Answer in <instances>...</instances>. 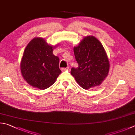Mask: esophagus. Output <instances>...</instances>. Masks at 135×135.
<instances>
[{
  "label": "esophagus",
  "mask_w": 135,
  "mask_h": 135,
  "mask_svg": "<svg viewBox=\"0 0 135 135\" xmlns=\"http://www.w3.org/2000/svg\"><path fill=\"white\" fill-rule=\"evenodd\" d=\"M68 69H69V68H62V71H65V70H68Z\"/></svg>",
  "instance_id": "1"
}]
</instances>
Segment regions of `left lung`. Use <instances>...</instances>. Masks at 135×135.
I'll return each mask as SVG.
<instances>
[{
    "mask_svg": "<svg viewBox=\"0 0 135 135\" xmlns=\"http://www.w3.org/2000/svg\"><path fill=\"white\" fill-rule=\"evenodd\" d=\"M77 68L70 73L84 89L98 86L107 77L110 69L108 55L101 42L93 36H87L73 47Z\"/></svg>",
    "mask_w": 135,
    "mask_h": 135,
    "instance_id": "1",
    "label": "left lung"
}]
</instances>
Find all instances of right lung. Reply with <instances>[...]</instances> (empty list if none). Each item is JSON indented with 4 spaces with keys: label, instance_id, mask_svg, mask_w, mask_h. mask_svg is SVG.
Returning a JSON list of instances; mask_svg holds the SVG:
<instances>
[{
    "label": "right lung",
    "instance_id": "right-lung-1",
    "mask_svg": "<svg viewBox=\"0 0 135 135\" xmlns=\"http://www.w3.org/2000/svg\"><path fill=\"white\" fill-rule=\"evenodd\" d=\"M57 45H49L42 37L32 39L26 46L20 62L24 80L34 88L44 90L51 86L61 73L59 59L53 54Z\"/></svg>",
    "mask_w": 135,
    "mask_h": 135
}]
</instances>
